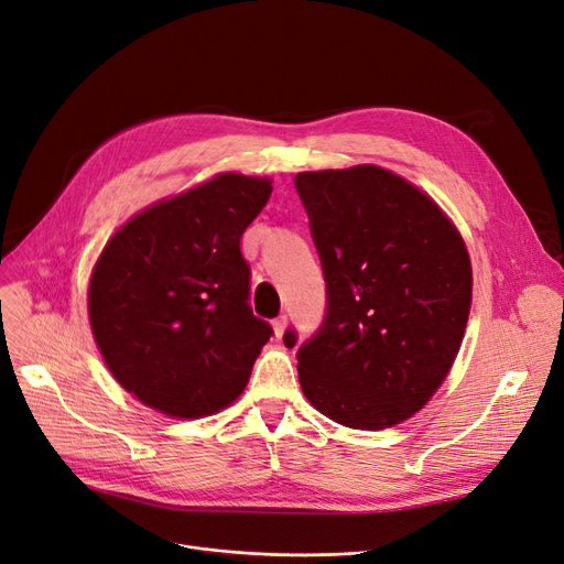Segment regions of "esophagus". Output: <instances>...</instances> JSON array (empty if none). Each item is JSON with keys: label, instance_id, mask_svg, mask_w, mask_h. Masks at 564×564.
<instances>
[{"label": "esophagus", "instance_id": "esophagus-1", "mask_svg": "<svg viewBox=\"0 0 564 564\" xmlns=\"http://www.w3.org/2000/svg\"><path fill=\"white\" fill-rule=\"evenodd\" d=\"M272 329H275V336L280 338L284 334V329H286V315H280V317L272 319Z\"/></svg>", "mask_w": 564, "mask_h": 564}]
</instances>
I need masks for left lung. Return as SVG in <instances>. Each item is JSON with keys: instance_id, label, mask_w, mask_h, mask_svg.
<instances>
[{"instance_id": "left-lung-1", "label": "left lung", "mask_w": 564, "mask_h": 564, "mask_svg": "<svg viewBox=\"0 0 564 564\" xmlns=\"http://www.w3.org/2000/svg\"><path fill=\"white\" fill-rule=\"evenodd\" d=\"M296 193L327 284V313L296 352L305 398L348 429L381 431L445 381L470 313L458 230L419 187L362 164L303 172ZM284 332V346H296Z\"/></svg>"}]
</instances>
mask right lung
I'll list each match as a JSON object with an SVG mask.
<instances>
[{
	"label": "right lung",
	"instance_id": "obj_1",
	"mask_svg": "<svg viewBox=\"0 0 564 564\" xmlns=\"http://www.w3.org/2000/svg\"><path fill=\"white\" fill-rule=\"evenodd\" d=\"M272 193L268 178L220 174L119 228L94 268L89 319L112 377L178 419L228 406L272 327L249 305L240 237Z\"/></svg>",
	"mask_w": 564,
	"mask_h": 564
}]
</instances>
